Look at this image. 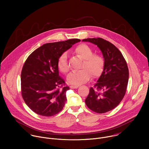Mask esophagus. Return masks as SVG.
I'll return each instance as SVG.
<instances>
[{
    "mask_svg": "<svg viewBox=\"0 0 149 149\" xmlns=\"http://www.w3.org/2000/svg\"><path fill=\"white\" fill-rule=\"evenodd\" d=\"M79 87L78 86H70V88L72 89H75V88H78Z\"/></svg>",
    "mask_w": 149,
    "mask_h": 149,
    "instance_id": "1",
    "label": "esophagus"
}]
</instances>
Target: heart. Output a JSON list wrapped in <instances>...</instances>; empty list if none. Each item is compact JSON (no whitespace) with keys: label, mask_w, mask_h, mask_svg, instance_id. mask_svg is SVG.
I'll return each instance as SVG.
<instances>
[{"label":"heart","mask_w":149,"mask_h":149,"mask_svg":"<svg viewBox=\"0 0 149 149\" xmlns=\"http://www.w3.org/2000/svg\"><path fill=\"white\" fill-rule=\"evenodd\" d=\"M75 52L84 59L81 70L70 73L67 77L69 84L79 86L89 81L91 75L93 78L98 77L101 72L104 61L101 55L93 54V49L87 45L82 44L78 45ZM58 68L63 74H67L70 71V65L66 53L62 54L58 61Z\"/></svg>","instance_id":"1"}]
</instances>
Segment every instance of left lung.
<instances>
[{
  "instance_id": "obj_1",
  "label": "left lung",
  "mask_w": 149,
  "mask_h": 149,
  "mask_svg": "<svg viewBox=\"0 0 149 149\" xmlns=\"http://www.w3.org/2000/svg\"><path fill=\"white\" fill-rule=\"evenodd\" d=\"M101 50L104 60L102 74L85 102L92 111L101 114L116 108L123 100L129 81V72L121 52L110 42L101 38H87Z\"/></svg>"
}]
</instances>
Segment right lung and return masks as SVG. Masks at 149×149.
<instances>
[{
  "label": "right lung",
  "mask_w": 149,
  "mask_h": 149,
  "mask_svg": "<svg viewBox=\"0 0 149 149\" xmlns=\"http://www.w3.org/2000/svg\"><path fill=\"white\" fill-rule=\"evenodd\" d=\"M80 41L72 39L45 44L26 60L21 72V93L26 104L37 114L53 116L64 107L70 88L63 87L65 81L59 75L58 61L63 52Z\"/></svg>",
  "instance_id": "add662e5"
}]
</instances>
